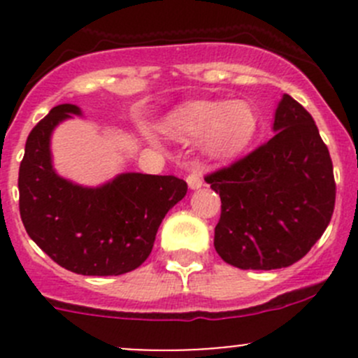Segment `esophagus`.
Segmentation results:
<instances>
[{
  "instance_id": "esophagus-1",
  "label": "esophagus",
  "mask_w": 358,
  "mask_h": 358,
  "mask_svg": "<svg viewBox=\"0 0 358 358\" xmlns=\"http://www.w3.org/2000/svg\"><path fill=\"white\" fill-rule=\"evenodd\" d=\"M202 173L201 171H192L189 173V176H187V183H189V189L190 190H197L202 187Z\"/></svg>"
}]
</instances>
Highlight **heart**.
<instances>
[{
    "mask_svg": "<svg viewBox=\"0 0 358 358\" xmlns=\"http://www.w3.org/2000/svg\"><path fill=\"white\" fill-rule=\"evenodd\" d=\"M259 128L258 112L246 100H199L164 119L162 129L175 140L204 136L206 156L225 161L252 142Z\"/></svg>",
    "mask_w": 358,
    "mask_h": 358,
    "instance_id": "1",
    "label": "heart"
}]
</instances>
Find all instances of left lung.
<instances>
[{"mask_svg":"<svg viewBox=\"0 0 358 358\" xmlns=\"http://www.w3.org/2000/svg\"><path fill=\"white\" fill-rule=\"evenodd\" d=\"M273 133L255 152L206 176L222 199L215 249L243 270L284 268L301 259L334 211L333 161L312 115L282 95Z\"/></svg>","mask_w":358,"mask_h":358,"instance_id":"8db88e82","label":"left lung"}]
</instances>
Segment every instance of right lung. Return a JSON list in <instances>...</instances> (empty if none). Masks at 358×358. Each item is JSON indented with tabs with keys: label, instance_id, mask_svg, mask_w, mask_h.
<instances>
[{
	"label": "right lung",
	"instance_id": "right-lung-1",
	"mask_svg": "<svg viewBox=\"0 0 358 358\" xmlns=\"http://www.w3.org/2000/svg\"><path fill=\"white\" fill-rule=\"evenodd\" d=\"M83 112L60 103L29 133L19 169L20 218L50 258L79 275H121L152 251L166 213L187 194L176 176L121 173L96 187L64 178L53 168L52 135Z\"/></svg>",
	"mask_w": 358,
	"mask_h": 358
}]
</instances>
